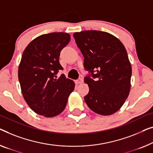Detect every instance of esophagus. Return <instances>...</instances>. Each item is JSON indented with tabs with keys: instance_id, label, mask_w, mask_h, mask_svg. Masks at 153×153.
<instances>
[{
	"instance_id": "34e87169",
	"label": "esophagus",
	"mask_w": 153,
	"mask_h": 153,
	"mask_svg": "<svg viewBox=\"0 0 153 153\" xmlns=\"http://www.w3.org/2000/svg\"><path fill=\"white\" fill-rule=\"evenodd\" d=\"M83 82H84V80H83L82 78H79L78 79H77V80L76 81V83L77 84H82Z\"/></svg>"
}]
</instances>
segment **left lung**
<instances>
[{"label": "left lung", "mask_w": 153, "mask_h": 153, "mask_svg": "<svg viewBox=\"0 0 153 153\" xmlns=\"http://www.w3.org/2000/svg\"><path fill=\"white\" fill-rule=\"evenodd\" d=\"M91 73L84 78L89 91L84 100L93 112L110 115L120 110L131 90L132 68L122 42L112 34L96 30L74 33Z\"/></svg>", "instance_id": "left-lung-1"}]
</instances>
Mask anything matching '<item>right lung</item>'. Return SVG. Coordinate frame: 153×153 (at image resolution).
<instances>
[{
  "mask_svg": "<svg viewBox=\"0 0 153 153\" xmlns=\"http://www.w3.org/2000/svg\"><path fill=\"white\" fill-rule=\"evenodd\" d=\"M71 40L67 33L43 34L33 39L22 53L18 79L23 97L34 112L46 117L58 115L65 110L69 95L75 88L71 79L58 70L61 50Z\"/></svg>",
  "mask_w": 153,
  "mask_h": 153,
  "instance_id": "add662e5",
  "label": "right lung"
}]
</instances>
